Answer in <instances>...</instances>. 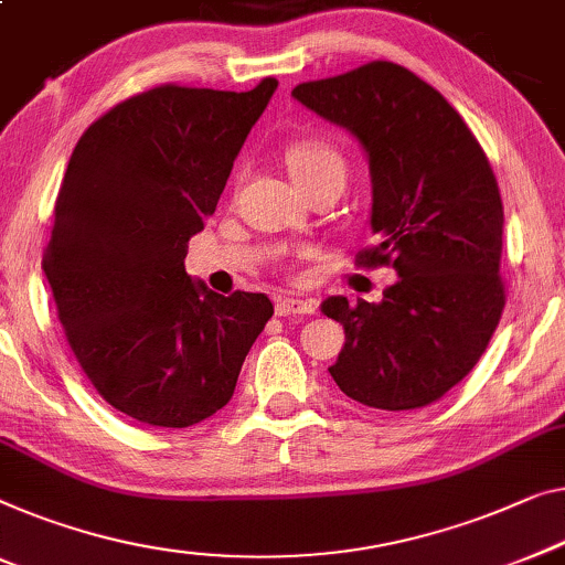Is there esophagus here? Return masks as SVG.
Returning <instances> with one entry per match:
<instances>
[{"mask_svg": "<svg viewBox=\"0 0 565 565\" xmlns=\"http://www.w3.org/2000/svg\"><path fill=\"white\" fill-rule=\"evenodd\" d=\"M275 313L277 316H306V313H316V302L308 298H280L275 302Z\"/></svg>", "mask_w": 565, "mask_h": 565, "instance_id": "1", "label": "esophagus"}]
</instances>
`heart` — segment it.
Listing matches in <instances>:
<instances>
[{"mask_svg":"<svg viewBox=\"0 0 565 565\" xmlns=\"http://www.w3.org/2000/svg\"><path fill=\"white\" fill-rule=\"evenodd\" d=\"M285 166L296 183L306 191L321 181H347L349 162L341 147L326 137H298L285 147Z\"/></svg>","mask_w":565,"mask_h":565,"instance_id":"heart-1","label":"heart"}]
</instances>
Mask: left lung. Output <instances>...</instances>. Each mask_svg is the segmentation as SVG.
<instances>
[{
    "instance_id": "8db88e82",
    "label": "left lung",
    "mask_w": 565,
    "mask_h": 565,
    "mask_svg": "<svg viewBox=\"0 0 565 565\" xmlns=\"http://www.w3.org/2000/svg\"><path fill=\"white\" fill-rule=\"evenodd\" d=\"M292 96L366 150L377 244L356 267L399 275L382 302L323 300L343 323V395L377 411H418L473 370L504 310V211L484 150L461 114L413 71L372 61Z\"/></svg>"
}]
</instances>
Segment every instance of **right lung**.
Segmentation results:
<instances>
[{"mask_svg":"<svg viewBox=\"0 0 565 565\" xmlns=\"http://www.w3.org/2000/svg\"><path fill=\"white\" fill-rule=\"evenodd\" d=\"M275 88L152 86L71 154L43 269L81 372L137 423L188 428L222 411L275 313L265 292L224 298L183 267Z\"/></svg>","mask_w":565,"mask_h":565,"instance_id":"obj_1","label":"right lung"}]
</instances>
